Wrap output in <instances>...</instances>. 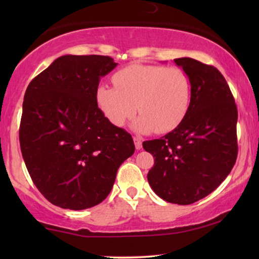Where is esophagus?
Returning <instances> with one entry per match:
<instances>
[{"label": "esophagus", "mask_w": 259, "mask_h": 259, "mask_svg": "<svg viewBox=\"0 0 259 259\" xmlns=\"http://www.w3.org/2000/svg\"><path fill=\"white\" fill-rule=\"evenodd\" d=\"M133 140H134V145H136L137 150H141V148H143V140H141V138L134 137Z\"/></svg>", "instance_id": "obj_1"}]
</instances>
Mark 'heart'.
Here are the masks:
<instances>
[{
    "label": "heart",
    "mask_w": 259,
    "mask_h": 259,
    "mask_svg": "<svg viewBox=\"0 0 259 259\" xmlns=\"http://www.w3.org/2000/svg\"><path fill=\"white\" fill-rule=\"evenodd\" d=\"M114 87L97 90V104L112 125L122 126L137 108L133 127L139 132L175 130L189 111L190 77L179 67L133 63L113 75Z\"/></svg>",
    "instance_id": "obj_1"
}]
</instances>
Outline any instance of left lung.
<instances>
[{
	"label": "left lung",
	"mask_w": 259,
	"mask_h": 259,
	"mask_svg": "<svg viewBox=\"0 0 259 259\" xmlns=\"http://www.w3.org/2000/svg\"><path fill=\"white\" fill-rule=\"evenodd\" d=\"M190 77L191 102L183 121L160 139L143 143L153 155L147 175L152 190L168 203L203 199L235 165L237 106L225 77L213 66L191 58L176 59Z\"/></svg>",
	"instance_id": "obj_1"
}]
</instances>
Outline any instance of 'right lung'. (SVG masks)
Here are the masks:
<instances>
[{
    "label": "right lung",
    "mask_w": 259,
    "mask_h": 259,
    "mask_svg": "<svg viewBox=\"0 0 259 259\" xmlns=\"http://www.w3.org/2000/svg\"><path fill=\"white\" fill-rule=\"evenodd\" d=\"M116 65L104 55H63L28 84L21 152L35 186L56 206L100 204L136 150L132 136L112 125L97 104L100 77Z\"/></svg>",
    "instance_id": "obj_1"
}]
</instances>
